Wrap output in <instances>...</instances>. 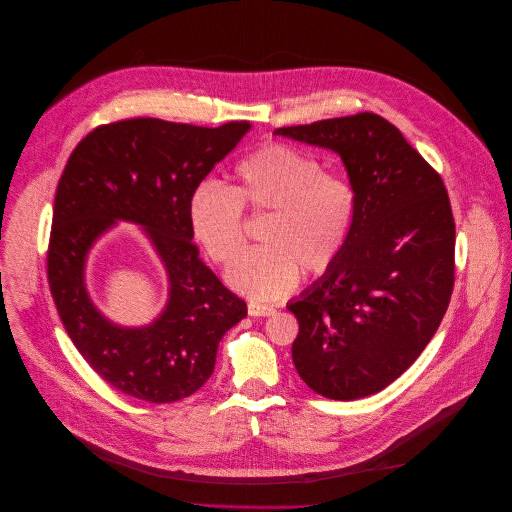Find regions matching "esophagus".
<instances>
[{"label":"esophagus","instance_id":"34e87169","mask_svg":"<svg viewBox=\"0 0 512 512\" xmlns=\"http://www.w3.org/2000/svg\"><path fill=\"white\" fill-rule=\"evenodd\" d=\"M274 313H276L274 306L260 304V302H250V304H248V315H250V317H272Z\"/></svg>","mask_w":512,"mask_h":512}]
</instances>
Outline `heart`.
I'll list each match as a JSON object with an SVG mask.
<instances>
[{
	"label": "heart",
	"instance_id": "1",
	"mask_svg": "<svg viewBox=\"0 0 512 512\" xmlns=\"http://www.w3.org/2000/svg\"><path fill=\"white\" fill-rule=\"evenodd\" d=\"M236 185L199 181L187 199L195 240L216 262L230 264L244 246L242 208L268 214L264 246L242 254L228 282L256 300L288 294L300 270L327 272L343 254L357 216L353 183L290 145L266 143L236 165Z\"/></svg>",
	"mask_w": 512,
	"mask_h": 512
}]
</instances>
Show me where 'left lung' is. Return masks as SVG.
I'll return each mask as SVG.
<instances>
[{
  "label": "left lung",
  "mask_w": 512,
  "mask_h": 512,
  "mask_svg": "<svg viewBox=\"0 0 512 512\" xmlns=\"http://www.w3.org/2000/svg\"><path fill=\"white\" fill-rule=\"evenodd\" d=\"M337 153L357 191L339 260L286 309L292 361L313 391L339 401L393 383L438 331L454 288V218L442 177L397 127L373 113L282 127Z\"/></svg>",
  "instance_id": "1"
}]
</instances>
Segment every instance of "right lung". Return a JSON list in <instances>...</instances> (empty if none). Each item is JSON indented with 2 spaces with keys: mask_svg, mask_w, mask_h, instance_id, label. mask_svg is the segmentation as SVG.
Here are the masks:
<instances>
[{
  "mask_svg": "<svg viewBox=\"0 0 512 512\" xmlns=\"http://www.w3.org/2000/svg\"><path fill=\"white\" fill-rule=\"evenodd\" d=\"M252 129L129 119L96 127L72 151L56 187L48 282L62 325L86 363L109 385L151 403H171L210 379L222 337L246 302L203 264L187 218L191 189ZM119 221L142 228L162 260L170 292L153 324L121 328L85 288L95 242Z\"/></svg>",
  "mask_w": 512,
  "mask_h": 512,
  "instance_id": "right-lung-1",
  "label": "right lung"
}]
</instances>
